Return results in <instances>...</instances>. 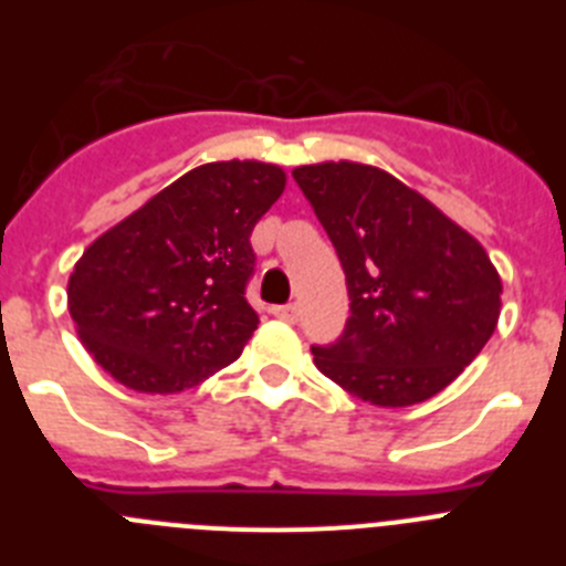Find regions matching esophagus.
Returning a JSON list of instances; mask_svg holds the SVG:
<instances>
[{
    "label": "esophagus",
    "instance_id": "obj_1",
    "mask_svg": "<svg viewBox=\"0 0 566 566\" xmlns=\"http://www.w3.org/2000/svg\"><path fill=\"white\" fill-rule=\"evenodd\" d=\"M272 314L277 319H286V323H294V319H297V306H294V303H289V306H274Z\"/></svg>",
    "mask_w": 566,
    "mask_h": 566
}]
</instances>
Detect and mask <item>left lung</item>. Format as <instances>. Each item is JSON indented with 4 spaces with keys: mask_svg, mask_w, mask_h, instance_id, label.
I'll return each instance as SVG.
<instances>
[{
    "mask_svg": "<svg viewBox=\"0 0 566 566\" xmlns=\"http://www.w3.org/2000/svg\"><path fill=\"white\" fill-rule=\"evenodd\" d=\"M294 181L343 263L352 317L314 365L379 408L431 399L496 332L502 280L473 234L385 169L308 164Z\"/></svg>",
    "mask_w": 566,
    "mask_h": 566,
    "instance_id": "8db88e82",
    "label": "left lung"
}]
</instances>
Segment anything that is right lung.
I'll return each instance as SVG.
<instances>
[{"mask_svg":"<svg viewBox=\"0 0 566 566\" xmlns=\"http://www.w3.org/2000/svg\"><path fill=\"white\" fill-rule=\"evenodd\" d=\"M283 189L274 164H203L84 249L67 306L109 377L175 394L240 357L260 323L247 303L249 238Z\"/></svg>","mask_w":566,"mask_h":566,"instance_id":"1","label":"right lung"}]
</instances>
